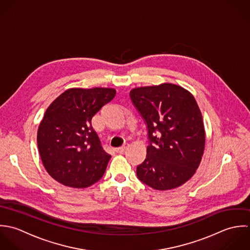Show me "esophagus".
Returning <instances> with one entry per match:
<instances>
[{"instance_id":"obj_1","label":"esophagus","mask_w":250,"mask_h":250,"mask_svg":"<svg viewBox=\"0 0 250 250\" xmlns=\"http://www.w3.org/2000/svg\"><path fill=\"white\" fill-rule=\"evenodd\" d=\"M126 150V146H124V147H120V148H118L117 149V152H119V153H124L125 151Z\"/></svg>"}]
</instances>
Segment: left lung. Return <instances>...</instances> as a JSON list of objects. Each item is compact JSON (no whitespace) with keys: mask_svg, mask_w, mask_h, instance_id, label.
<instances>
[{"mask_svg":"<svg viewBox=\"0 0 250 250\" xmlns=\"http://www.w3.org/2000/svg\"><path fill=\"white\" fill-rule=\"evenodd\" d=\"M129 96L147 125L150 143L136 169L138 179L157 190L184 185L199 166L206 140L194 97L170 83L135 88Z\"/></svg>","mask_w":250,"mask_h":250,"instance_id":"8db88e82","label":"left lung"}]
</instances>
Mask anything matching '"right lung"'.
<instances>
[{"instance_id":"add662e5","label":"right lung","mask_w":250,"mask_h":250,"mask_svg":"<svg viewBox=\"0 0 250 250\" xmlns=\"http://www.w3.org/2000/svg\"><path fill=\"white\" fill-rule=\"evenodd\" d=\"M115 95L111 88H72L49 105L39 126L38 147L54 180L85 188L102 178L111 155L103 150L92 119Z\"/></svg>"}]
</instances>
